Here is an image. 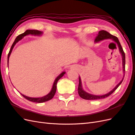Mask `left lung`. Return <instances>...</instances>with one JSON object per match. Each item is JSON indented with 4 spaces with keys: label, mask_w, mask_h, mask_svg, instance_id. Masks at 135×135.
<instances>
[{
    "label": "left lung",
    "mask_w": 135,
    "mask_h": 135,
    "mask_svg": "<svg viewBox=\"0 0 135 135\" xmlns=\"http://www.w3.org/2000/svg\"><path fill=\"white\" fill-rule=\"evenodd\" d=\"M105 39H111L114 42L116 43L117 46H118L119 47V52H120L121 55H122V65H123V77L122 78V80L120 81L119 83L117 84L116 85V87L114 88L113 89H112L110 92H108L107 94L103 95H92L91 94H89V93L85 91L83 89L82 87V83H81V78L79 76V86H78V94L79 96L83 99H84L85 100H98V99H104L105 98L108 97L110 95H111L112 93L115 91L116 89L118 88L119 86L122 83L124 78V74H125V64H126V56H125V53L123 50V48L121 46V44L119 42V40L118 39V38L117 37L112 35L110 34L108 32H107L106 31L104 30H102L100 31L99 32L98 34L96 36V39L95 40V43H98L99 41H101Z\"/></svg>",
    "instance_id": "1"
}]
</instances>
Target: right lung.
<instances>
[{"label":"right lung","instance_id":"1","mask_svg":"<svg viewBox=\"0 0 135 135\" xmlns=\"http://www.w3.org/2000/svg\"><path fill=\"white\" fill-rule=\"evenodd\" d=\"M43 33V32L40 31H38V30H26V31L19 35L18 36L16 37V38L15 39L14 42L13 43L12 46L11 47V49L9 50V52L8 53V58H7V62H8V61H9V57L10 56V55H11V52H12V51L13 50V47L15 46V44L19 41L20 40H22L23 38L27 36V35H34V36H40L42 35ZM65 74V72H61V73L58 76L56 77V78L55 79V80H54V84L52 85V89L51 91L48 93V94L46 95H45L44 96H42V97H40V98H32V97H29V96H26L25 95H23L22 94L20 93V94H21L24 98H26V99L28 100H30L31 102H35V103H44V102H47L48 100H50L52 99L53 98V97L54 96L55 93H56V85H57V83L58 81V80H59V79L62 78L64 76V75Z\"/></svg>","mask_w":135,"mask_h":135}]
</instances>
